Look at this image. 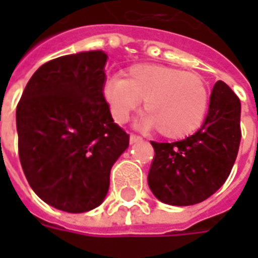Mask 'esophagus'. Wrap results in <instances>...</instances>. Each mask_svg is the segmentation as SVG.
Returning a JSON list of instances; mask_svg holds the SVG:
<instances>
[{
	"instance_id": "1",
	"label": "esophagus",
	"mask_w": 258,
	"mask_h": 258,
	"mask_svg": "<svg viewBox=\"0 0 258 258\" xmlns=\"http://www.w3.org/2000/svg\"><path fill=\"white\" fill-rule=\"evenodd\" d=\"M141 141H142V137H140V135H137V134L130 135V142H131V144H137V142H141Z\"/></svg>"
}]
</instances>
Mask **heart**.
I'll return each instance as SVG.
<instances>
[{
    "label": "heart",
    "instance_id": "obj_1",
    "mask_svg": "<svg viewBox=\"0 0 258 258\" xmlns=\"http://www.w3.org/2000/svg\"><path fill=\"white\" fill-rule=\"evenodd\" d=\"M102 92L112 117L120 124L145 99L148 113L142 124L156 125L159 134L171 140L184 138L199 128L209 107V90L200 74L163 64H134L125 79L109 77Z\"/></svg>",
    "mask_w": 258,
    "mask_h": 258
}]
</instances>
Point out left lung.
Instances as JSON below:
<instances>
[{"label": "left lung", "instance_id": "left-lung-1", "mask_svg": "<svg viewBox=\"0 0 258 258\" xmlns=\"http://www.w3.org/2000/svg\"><path fill=\"white\" fill-rule=\"evenodd\" d=\"M240 137V101L224 81H217L205 123L194 135L171 144L152 141L149 188L166 205L203 202L227 181Z\"/></svg>", "mask_w": 258, "mask_h": 258}]
</instances>
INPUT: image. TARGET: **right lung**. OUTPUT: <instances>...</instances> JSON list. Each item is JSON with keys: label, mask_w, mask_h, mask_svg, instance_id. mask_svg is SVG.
Returning a JSON list of instances; mask_svg holds the SVG:
<instances>
[{"label": "right lung", "mask_w": 258, "mask_h": 258, "mask_svg": "<svg viewBox=\"0 0 258 258\" xmlns=\"http://www.w3.org/2000/svg\"><path fill=\"white\" fill-rule=\"evenodd\" d=\"M102 51L52 59L31 76L16 107L18 148L31 189L68 213L101 205L110 168L130 144L103 98Z\"/></svg>", "instance_id": "1"}]
</instances>
